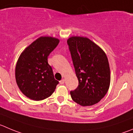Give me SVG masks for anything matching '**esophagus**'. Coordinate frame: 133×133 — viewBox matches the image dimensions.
<instances>
[{"mask_svg": "<svg viewBox=\"0 0 133 133\" xmlns=\"http://www.w3.org/2000/svg\"><path fill=\"white\" fill-rule=\"evenodd\" d=\"M64 82H65V79H63L59 81V83H60L61 85H63V84H64Z\"/></svg>", "mask_w": 133, "mask_h": 133, "instance_id": "esophagus-1", "label": "esophagus"}]
</instances>
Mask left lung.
<instances>
[{"label": "left lung", "mask_w": 133, "mask_h": 133, "mask_svg": "<svg viewBox=\"0 0 133 133\" xmlns=\"http://www.w3.org/2000/svg\"><path fill=\"white\" fill-rule=\"evenodd\" d=\"M79 85L70 92L71 98L82 106H92L108 91L110 69L106 53L87 37L73 36L68 39Z\"/></svg>", "instance_id": "1"}]
</instances>
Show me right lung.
I'll list each match as a JSON object with an SVG mask.
<instances>
[{
    "mask_svg": "<svg viewBox=\"0 0 133 133\" xmlns=\"http://www.w3.org/2000/svg\"><path fill=\"white\" fill-rule=\"evenodd\" d=\"M59 40L52 37H40L19 56L15 76L18 87L25 96L35 101L52 95L59 82L54 79L48 56Z\"/></svg>",
    "mask_w": 133,
    "mask_h": 133,
    "instance_id": "right-lung-1",
    "label": "right lung"
}]
</instances>
